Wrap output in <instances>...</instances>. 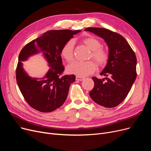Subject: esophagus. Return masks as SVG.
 <instances>
[{"mask_svg": "<svg viewBox=\"0 0 151 151\" xmlns=\"http://www.w3.org/2000/svg\"><path fill=\"white\" fill-rule=\"evenodd\" d=\"M76 80L78 81H83L84 80V78L82 77V76H76Z\"/></svg>", "mask_w": 151, "mask_h": 151, "instance_id": "obj_1", "label": "esophagus"}]
</instances>
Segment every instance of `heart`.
Wrapping results in <instances>:
<instances>
[{"label":"heart","mask_w":151,"mask_h":151,"mask_svg":"<svg viewBox=\"0 0 151 151\" xmlns=\"http://www.w3.org/2000/svg\"><path fill=\"white\" fill-rule=\"evenodd\" d=\"M84 43L92 51V57L100 65L106 64L108 59V54L102 50L101 43L99 40L88 37L83 40ZM75 42L73 39H70L63 46L61 50V55L67 62H70L74 58V46ZM97 69L96 63L93 60L80 61L75 60L71 63L67 67L70 73L74 74L79 76H86L93 73Z\"/></svg>","instance_id":"heart-1"}]
</instances>
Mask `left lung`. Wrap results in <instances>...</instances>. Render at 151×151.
<instances>
[{
	"label": "left lung",
	"instance_id": "1",
	"mask_svg": "<svg viewBox=\"0 0 151 151\" xmlns=\"http://www.w3.org/2000/svg\"><path fill=\"white\" fill-rule=\"evenodd\" d=\"M103 38L108 47L107 63L100 73L105 79L93 77L94 87L89 92L96 104L113 108L127 96L137 78V58L126 40L107 29L88 27L85 29Z\"/></svg>",
	"mask_w": 151,
	"mask_h": 151
}]
</instances>
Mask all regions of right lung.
I'll return each mask as SVG.
<instances>
[{
	"mask_svg": "<svg viewBox=\"0 0 151 151\" xmlns=\"http://www.w3.org/2000/svg\"><path fill=\"white\" fill-rule=\"evenodd\" d=\"M81 30H53L31 41L21 51L16 72L19 90L27 104L43 113H50L60 107L67 99L74 75L60 76L64 71L61 50L64 44ZM42 52L50 67L43 78L30 77L23 68L22 62Z\"/></svg>",
	"mask_w": 151,
	"mask_h": 151,
	"instance_id": "obj_1",
	"label": "right lung"
}]
</instances>
